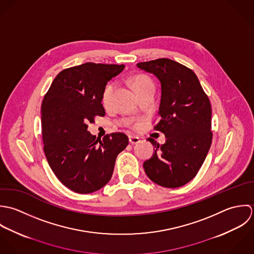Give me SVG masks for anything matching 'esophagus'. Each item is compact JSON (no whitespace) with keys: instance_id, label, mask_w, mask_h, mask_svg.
<instances>
[{"instance_id":"esophagus-1","label":"esophagus","mask_w":254,"mask_h":254,"mask_svg":"<svg viewBox=\"0 0 254 254\" xmlns=\"http://www.w3.org/2000/svg\"><path fill=\"white\" fill-rule=\"evenodd\" d=\"M140 142V139L136 136H129V143L130 144H137Z\"/></svg>"}]
</instances>
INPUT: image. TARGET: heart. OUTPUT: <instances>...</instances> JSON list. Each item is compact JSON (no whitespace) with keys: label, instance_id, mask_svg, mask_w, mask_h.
<instances>
[{"label":"heart","instance_id":"obj_1","mask_svg":"<svg viewBox=\"0 0 254 254\" xmlns=\"http://www.w3.org/2000/svg\"><path fill=\"white\" fill-rule=\"evenodd\" d=\"M146 84H152V82L148 77H146L144 75H136L131 80V85L134 90H137L138 88H140ZM113 90H114V83L110 82L105 86L103 93H102V102L104 105H107L111 100ZM138 127V124H135L134 127Z\"/></svg>","mask_w":254,"mask_h":254}]
</instances>
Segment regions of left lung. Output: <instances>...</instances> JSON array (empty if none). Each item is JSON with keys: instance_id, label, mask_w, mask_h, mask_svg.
Wrapping results in <instances>:
<instances>
[{"instance_id": "8db88e82", "label": "left lung", "mask_w": 254, "mask_h": 254, "mask_svg": "<svg viewBox=\"0 0 254 254\" xmlns=\"http://www.w3.org/2000/svg\"><path fill=\"white\" fill-rule=\"evenodd\" d=\"M136 65L161 82V120L154 129L167 138L162 145L147 139L156 150L144 162V171L161 187H183L196 176L212 143L209 98L196 74L178 62L161 58Z\"/></svg>"}]
</instances>
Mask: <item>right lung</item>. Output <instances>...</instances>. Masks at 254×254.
Returning <instances> with one entry per match:
<instances>
[{"label":"right lung","mask_w":254,"mask_h":254,"mask_svg":"<svg viewBox=\"0 0 254 254\" xmlns=\"http://www.w3.org/2000/svg\"><path fill=\"white\" fill-rule=\"evenodd\" d=\"M125 64L85 63L62 70L41 107L42 140L52 171L77 193H91L112 178L117 156L128 144L123 132L96 138L88 124L104 117L102 93Z\"/></svg>","instance_id":"add662e5"}]
</instances>
